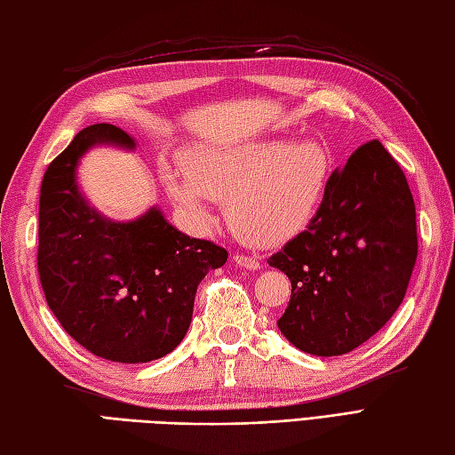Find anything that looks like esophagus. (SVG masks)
Segmentation results:
<instances>
[{
  "label": "esophagus",
  "mask_w": 455,
  "mask_h": 455,
  "mask_svg": "<svg viewBox=\"0 0 455 455\" xmlns=\"http://www.w3.org/2000/svg\"><path fill=\"white\" fill-rule=\"evenodd\" d=\"M234 262L241 268H247V270H259L260 268V262L254 259V257H247V254H235Z\"/></svg>",
  "instance_id": "34e87169"
}]
</instances>
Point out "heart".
I'll return each instance as SVG.
<instances>
[{
  "mask_svg": "<svg viewBox=\"0 0 455 455\" xmlns=\"http://www.w3.org/2000/svg\"><path fill=\"white\" fill-rule=\"evenodd\" d=\"M331 175L320 140L274 137L239 144H204L164 172L165 191L198 224L210 204L226 201L229 229L251 247L282 245L311 224Z\"/></svg>",
  "mask_w": 455,
  "mask_h": 455,
  "instance_id": "1",
  "label": "heart"
}]
</instances>
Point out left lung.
I'll return each instance as SVG.
<instances>
[{
	"mask_svg": "<svg viewBox=\"0 0 455 455\" xmlns=\"http://www.w3.org/2000/svg\"><path fill=\"white\" fill-rule=\"evenodd\" d=\"M415 260L411 191L397 162L371 140L330 175L303 234L268 259L291 280L278 328L311 355L349 353L402 305Z\"/></svg>",
	"mask_w": 455,
	"mask_h": 455,
	"instance_id": "obj_1",
	"label": "left lung"
}]
</instances>
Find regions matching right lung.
I'll return each instance as SVG.
<instances>
[{
    "mask_svg": "<svg viewBox=\"0 0 455 455\" xmlns=\"http://www.w3.org/2000/svg\"><path fill=\"white\" fill-rule=\"evenodd\" d=\"M132 150L124 129L96 124L44 173L38 214V274L63 330L84 349L116 363L168 355L189 330L196 287L228 260L212 241L191 239L158 206L131 221L100 214L76 183L88 148Z\"/></svg>",
    "mask_w": 455,
    "mask_h": 455,
    "instance_id": "add662e5",
    "label": "right lung"
}]
</instances>
